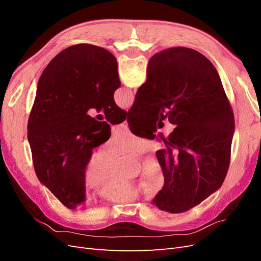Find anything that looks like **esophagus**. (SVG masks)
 Returning a JSON list of instances; mask_svg holds the SVG:
<instances>
[{"mask_svg":"<svg viewBox=\"0 0 261 261\" xmlns=\"http://www.w3.org/2000/svg\"><path fill=\"white\" fill-rule=\"evenodd\" d=\"M122 127H123V128H126V129L128 128V123H127V121H125V122L122 124Z\"/></svg>","mask_w":261,"mask_h":261,"instance_id":"34e87169","label":"esophagus"}]
</instances>
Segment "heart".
I'll list each match as a JSON object with an SVG mask.
<instances>
[{"label": "heart", "instance_id": "obj_1", "mask_svg": "<svg viewBox=\"0 0 261 261\" xmlns=\"http://www.w3.org/2000/svg\"><path fill=\"white\" fill-rule=\"evenodd\" d=\"M149 149V143L127 130L118 132L102 151L91 152L82 169V183L87 189L99 191L102 200L125 203L134 201L146 193L160 192L165 181L164 172L155 158H148L140 170V183L118 176L122 154L140 155Z\"/></svg>", "mask_w": 261, "mask_h": 261}]
</instances>
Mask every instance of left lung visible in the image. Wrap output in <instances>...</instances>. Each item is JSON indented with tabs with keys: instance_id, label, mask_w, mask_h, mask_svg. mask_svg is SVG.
Instances as JSON below:
<instances>
[{
	"instance_id": "8db88e82",
	"label": "left lung",
	"mask_w": 261,
	"mask_h": 261,
	"mask_svg": "<svg viewBox=\"0 0 261 261\" xmlns=\"http://www.w3.org/2000/svg\"><path fill=\"white\" fill-rule=\"evenodd\" d=\"M120 86L114 55L86 43L60 52L39 80L28 120L34 168L39 180L68 209L86 201L83 165L110 137V125L87 112L103 110L109 123L123 122L126 112L113 97Z\"/></svg>"
}]
</instances>
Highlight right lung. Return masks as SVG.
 Listing matches in <instances>:
<instances>
[{
    "label": "right lung",
    "mask_w": 261,
    "mask_h": 261,
    "mask_svg": "<svg viewBox=\"0 0 261 261\" xmlns=\"http://www.w3.org/2000/svg\"><path fill=\"white\" fill-rule=\"evenodd\" d=\"M127 114L143 118L146 128L165 117L176 126L156 151L165 181L152 203L160 210L185 212L221 187L230 165L234 115L204 55L183 46L154 54Z\"/></svg>",
    "instance_id": "right-lung-1"
}]
</instances>
